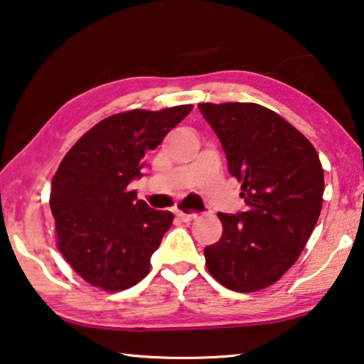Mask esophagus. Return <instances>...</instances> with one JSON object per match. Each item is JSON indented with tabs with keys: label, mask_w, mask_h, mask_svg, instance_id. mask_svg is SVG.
Here are the masks:
<instances>
[{
	"label": "esophagus",
	"mask_w": 364,
	"mask_h": 364,
	"mask_svg": "<svg viewBox=\"0 0 364 364\" xmlns=\"http://www.w3.org/2000/svg\"><path fill=\"white\" fill-rule=\"evenodd\" d=\"M176 216L181 219L183 223H191L193 219L198 218L196 213H184V211H176Z\"/></svg>",
	"instance_id": "obj_1"
}]
</instances>
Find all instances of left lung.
Segmentation results:
<instances>
[{
  "instance_id": "left-lung-1",
  "label": "left lung",
  "mask_w": 364,
  "mask_h": 364,
  "mask_svg": "<svg viewBox=\"0 0 364 364\" xmlns=\"http://www.w3.org/2000/svg\"><path fill=\"white\" fill-rule=\"evenodd\" d=\"M240 181L245 211L219 213L223 235L204 249L209 274L234 291L282 277L310 239L323 203V168L314 145L275 112L249 102L199 104Z\"/></svg>"
}]
</instances>
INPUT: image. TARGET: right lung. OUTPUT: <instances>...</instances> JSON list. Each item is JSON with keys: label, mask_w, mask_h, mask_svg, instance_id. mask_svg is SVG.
Listing matches in <instances>:
<instances>
[{"label": "right lung", "mask_w": 364, "mask_h": 364, "mask_svg": "<svg viewBox=\"0 0 364 364\" xmlns=\"http://www.w3.org/2000/svg\"><path fill=\"white\" fill-rule=\"evenodd\" d=\"M193 105L107 117L70 148L55 171L50 211L58 247L85 282L107 291L130 289L150 272V259L171 226L170 211L136 199L143 158Z\"/></svg>", "instance_id": "right-lung-1"}]
</instances>
